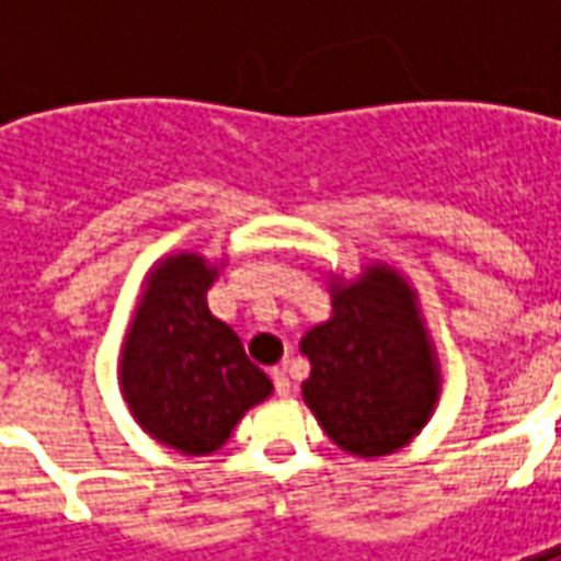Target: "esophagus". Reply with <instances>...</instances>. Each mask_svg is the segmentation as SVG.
Wrapping results in <instances>:
<instances>
[{
    "label": "esophagus",
    "mask_w": 561,
    "mask_h": 561,
    "mask_svg": "<svg viewBox=\"0 0 561 561\" xmlns=\"http://www.w3.org/2000/svg\"><path fill=\"white\" fill-rule=\"evenodd\" d=\"M270 376H273V385H276V393H279V397H288V393H291V381L285 376V369H273Z\"/></svg>",
    "instance_id": "obj_1"
}]
</instances>
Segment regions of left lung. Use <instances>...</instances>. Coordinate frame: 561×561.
Segmentation results:
<instances>
[{
  "label": "left lung",
  "instance_id": "obj_1",
  "mask_svg": "<svg viewBox=\"0 0 561 561\" xmlns=\"http://www.w3.org/2000/svg\"><path fill=\"white\" fill-rule=\"evenodd\" d=\"M333 312L300 340L312 373L304 402L354 457H388L430 421L442 376L417 294L400 270L369 264L354 282L330 279Z\"/></svg>",
  "mask_w": 561,
  "mask_h": 561
}]
</instances>
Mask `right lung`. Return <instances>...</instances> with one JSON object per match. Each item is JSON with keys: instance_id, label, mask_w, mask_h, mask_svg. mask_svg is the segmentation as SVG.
Returning <instances> with one entry per match:
<instances>
[{"instance_id": "add662e5", "label": "right lung", "mask_w": 561, "mask_h": 561, "mask_svg": "<svg viewBox=\"0 0 561 561\" xmlns=\"http://www.w3.org/2000/svg\"><path fill=\"white\" fill-rule=\"evenodd\" d=\"M216 276L219 267L197 252L161 257L144 282L119 360L135 421L185 457L219 450L240 417L273 393L240 336L209 312Z\"/></svg>"}]
</instances>
